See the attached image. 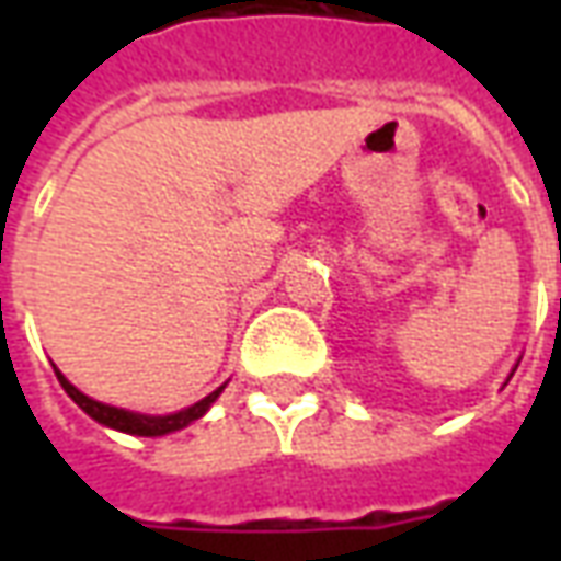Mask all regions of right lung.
<instances>
[{"label":"right lung","mask_w":561,"mask_h":561,"mask_svg":"<svg viewBox=\"0 0 561 561\" xmlns=\"http://www.w3.org/2000/svg\"><path fill=\"white\" fill-rule=\"evenodd\" d=\"M56 378H59V385L66 388L68 397L78 402L80 409L90 414L92 421H99L104 423V426H111V430H119V433H128V435L176 433V430H183V426H188V423L197 421V417H204L209 405L219 400V393H221V388L213 390L209 397H204V400L195 402V405H188V409H183V412L164 414V417H152V414L126 412V409H116V405H104V402L92 400V397H87V393H80V390L75 388L62 373H56Z\"/></svg>","instance_id":"obj_1"}]
</instances>
